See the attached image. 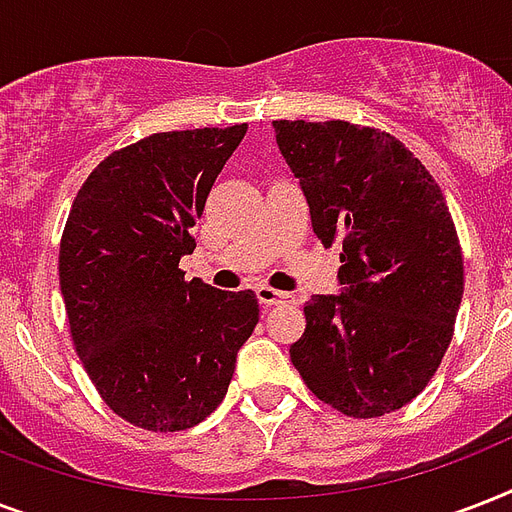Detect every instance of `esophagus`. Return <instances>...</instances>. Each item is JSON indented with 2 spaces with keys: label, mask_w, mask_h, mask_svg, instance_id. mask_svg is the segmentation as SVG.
Returning <instances> with one entry per match:
<instances>
[{
  "label": "esophagus",
  "mask_w": 512,
  "mask_h": 512,
  "mask_svg": "<svg viewBox=\"0 0 512 512\" xmlns=\"http://www.w3.org/2000/svg\"><path fill=\"white\" fill-rule=\"evenodd\" d=\"M255 295H257V300H260V305H263V308H273V305L289 303L287 292H279V289L268 287V284H260V287L255 289Z\"/></svg>",
  "instance_id": "1"
}]
</instances>
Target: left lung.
I'll use <instances>...</instances> for the list:
<instances>
[{
  "mask_svg": "<svg viewBox=\"0 0 512 512\" xmlns=\"http://www.w3.org/2000/svg\"><path fill=\"white\" fill-rule=\"evenodd\" d=\"M313 233L340 241V295H313L289 356L305 385L348 417L420 396L454 335L462 252L430 172L388 132L350 122H273Z\"/></svg>",
  "mask_w": 512,
  "mask_h": 512,
  "instance_id": "left-lung-1",
  "label": "left lung"
}]
</instances>
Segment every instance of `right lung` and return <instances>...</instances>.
<instances>
[{"label": "right lung", "instance_id": "add662e5", "mask_svg": "<svg viewBox=\"0 0 512 512\" xmlns=\"http://www.w3.org/2000/svg\"><path fill=\"white\" fill-rule=\"evenodd\" d=\"M244 132H156L114 151L68 212L58 273L76 353L103 401L138 428L172 433L215 412L260 319L252 289L223 292L177 268Z\"/></svg>", "mask_w": 512, "mask_h": 512}]
</instances>
